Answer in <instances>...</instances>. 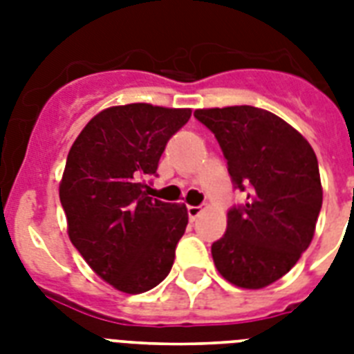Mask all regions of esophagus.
<instances>
[{"instance_id": "1", "label": "esophagus", "mask_w": 354, "mask_h": 354, "mask_svg": "<svg viewBox=\"0 0 354 354\" xmlns=\"http://www.w3.org/2000/svg\"><path fill=\"white\" fill-rule=\"evenodd\" d=\"M200 211H202V207H200V205H187L189 221H194V218L200 215Z\"/></svg>"}]
</instances>
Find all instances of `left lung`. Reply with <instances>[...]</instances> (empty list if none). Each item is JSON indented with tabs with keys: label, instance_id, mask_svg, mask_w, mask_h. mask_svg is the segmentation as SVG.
Returning a JSON list of instances; mask_svg holds the SVG:
<instances>
[{
	"label": "left lung",
	"instance_id": "8db88e82",
	"mask_svg": "<svg viewBox=\"0 0 354 354\" xmlns=\"http://www.w3.org/2000/svg\"><path fill=\"white\" fill-rule=\"evenodd\" d=\"M194 118L215 133L233 187L246 193L211 246L216 270L241 288L272 285L297 263L316 230L324 191L313 147L255 106L196 110Z\"/></svg>",
	"mask_w": 354,
	"mask_h": 354
}]
</instances>
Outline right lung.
Returning <instances> with one entry per match:
<instances>
[{
	"instance_id": "1",
	"label": "right lung",
	"mask_w": 354,
	"mask_h": 354,
	"mask_svg": "<svg viewBox=\"0 0 354 354\" xmlns=\"http://www.w3.org/2000/svg\"><path fill=\"white\" fill-rule=\"evenodd\" d=\"M189 118L187 108L145 102L108 108L69 150L60 183L69 239L99 277L127 294L165 279L185 233V205L150 198L143 189Z\"/></svg>"
}]
</instances>
